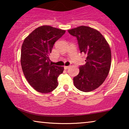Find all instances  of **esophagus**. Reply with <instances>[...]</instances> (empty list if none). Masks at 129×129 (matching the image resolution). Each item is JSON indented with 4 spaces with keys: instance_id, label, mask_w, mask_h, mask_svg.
<instances>
[{
    "instance_id": "1",
    "label": "esophagus",
    "mask_w": 129,
    "mask_h": 129,
    "mask_svg": "<svg viewBox=\"0 0 129 129\" xmlns=\"http://www.w3.org/2000/svg\"><path fill=\"white\" fill-rule=\"evenodd\" d=\"M69 68V66H64V69L65 70L68 69Z\"/></svg>"
}]
</instances>
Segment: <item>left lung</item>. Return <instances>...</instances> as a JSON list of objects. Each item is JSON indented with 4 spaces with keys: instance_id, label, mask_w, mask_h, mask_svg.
<instances>
[{
    "instance_id": "1",
    "label": "left lung",
    "mask_w": 129,
    "mask_h": 129,
    "mask_svg": "<svg viewBox=\"0 0 129 129\" xmlns=\"http://www.w3.org/2000/svg\"><path fill=\"white\" fill-rule=\"evenodd\" d=\"M68 31L77 38L80 53L87 55L86 64L79 67V75L73 78L74 85L84 92L94 90L105 82L110 71V46L101 33L89 26H79Z\"/></svg>"
}]
</instances>
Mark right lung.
Wrapping results in <instances>:
<instances>
[{"label": "right lung", "mask_w": 129, "mask_h": 129, "mask_svg": "<svg viewBox=\"0 0 129 129\" xmlns=\"http://www.w3.org/2000/svg\"><path fill=\"white\" fill-rule=\"evenodd\" d=\"M66 31L44 25L24 39L21 49V66L26 80L35 90L50 93L58 86L57 77L63 67L50 64L49 56L54 44Z\"/></svg>", "instance_id": "right-lung-1"}]
</instances>
